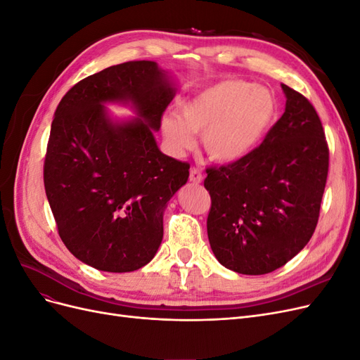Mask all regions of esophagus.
<instances>
[{"label": "esophagus", "mask_w": 360, "mask_h": 360, "mask_svg": "<svg viewBox=\"0 0 360 360\" xmlns=\"http://www.w3.org/2000/svg\"><path fill=\"white\" fill-rule=\"evenodd\" d=\"M189 180L193 184H200L202 181V174L198 168H191V174H189Z\"/></svg>", "instance_id": "obj_1"}]
</instances>
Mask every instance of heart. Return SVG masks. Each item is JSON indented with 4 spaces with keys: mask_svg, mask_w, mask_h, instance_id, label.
Segmentation results:
<instances>
[{
    "mask_svg": "<svg viewBox=\"0 0 360 360\" xmlns=\"http://www.w3.org/2000/svg\"><path fill=\"white\" fill-rule=\"evenodd\" d=\"M276 112V97L266 86L228 79L184 101L180 117L163 115L160 130L176 153L195 144L192 132H202V146L209 158L230 163L252 153L274 124Z\"/></svg>",
    "mask_w": 360,
    "mask_h": 360,
    "instance_id": "obj_1",
    "label": "heart"
}]
</instances>
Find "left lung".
I'll return each mask as SVG.
<instances>
[{
	"mask_svg": "<svg viewBox=\"0 0 360 360\" xmlns=\"http://www.w3.org/2000/svg\"><path fill=\"white\" fill-rule=\"evenodd\" d=\"M285 112L252 153L207 168V234L217 261L242 275L270 274L307 246L319 222L329 147L315 108L282 84Z\"/></svg>",
	"mask_w": 360,
	"mask_h": 360,
	"instance_id": "obj_1",
	"label": "left lung"
}]
</instances>
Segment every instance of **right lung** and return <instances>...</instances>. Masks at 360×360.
Listing matches in <instances>:
<instances>
[{
    "mask_svg": "<svg viewBox=\"0 0 360 360\" xmlns=\"http://www.w3.org/2000/svg\"><path fill=\"white\" fill-rule=\"evenodd\" d=\"M155 61H127L79 81L52 120L43 181L58 234L97 270L124 274L156 255L163 212L189 163L159 150L155 132L176 89ZM105 103L132 104L138 119L114 122Z\"/></svg>",
    "mask_w": 360,
    "mask_h": 360,
    "instance_id": "obj_1",
    "label": "right lung"
}]
</instances>
